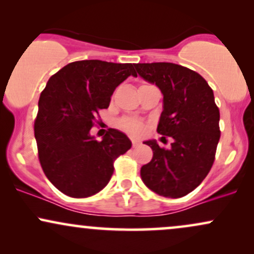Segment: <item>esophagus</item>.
I'll use <instances>...</instances> for the list:
<instances>
[{
    "label": "esophagus",
    "instance_id": "obj_1",
    "mask_svg": "<svg viewBox=\"0 0 254 254\" xmlns=\"http://www.w3.org/2000/svg\"><path fill=\"white\" fill-rule=\"evenodd\" d=\"M131 142H132V147H138V145L141 144V142L137 141V139H132V141H131Z\"/></svg>",
    "mask_w": 254,
    "mask_h": 254
}]
</instances>
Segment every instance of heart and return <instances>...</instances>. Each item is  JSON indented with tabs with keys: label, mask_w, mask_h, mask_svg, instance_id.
Listing matches in <instances>:
<instances>
[{
	"label": "heart",
	"mask_w": 254,
	"mask_h": 254,
	"mask_svg": "<svg viewBox=\"0 0 254 254\" xmlns=\"http://www.w3.org/2000/svg\"><path fill=\"white\" fill-rule=\"evenodd\" d=\"M118 125L122 130L133 137L143 136L145 135V132H147L148 130L147 123H143V122L135 118H122L121 121H119Z\"/></svg>",
	"instance_id": "obj_1"
}]
</instances>
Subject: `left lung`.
<instances>
[{"label": "left lung", "mask_w": 254, "mask_h": 254, "mask_svg": "<svg viewBox=\"0 0 254 254\" xmlns=\"http://www.w3.org/2000/svg\"><path fill=\"white\" fill-rule=\"evenodd\" d=\"M137 72L164 94L157 132L173 138L170 149L147 141L153 150L141 178L151 191L168 198L186 196L203 182L220 141V110L214 92L196 71L168 62L137 63Z\"/></svg>", "instance_id": "left-lung-1"}]
</instances>
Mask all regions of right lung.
<instances>
[{
  "instance_id": "1",
  "label": "right lung",
  "mask_w": 254,
  "mask_h": 254,
  "mask_svg": "<svg viewBox=\"0 0 254 254\" xmlns=\"http://www.w3.org/2000/svg\"><path fill=\"white\" fill-rule=\"evenodd\" d=\"M135 64L99 60L71 62L52 75L40 94L34 121L38 159L55 188L66 196L84 198L101 191L113 164L131 148L127 135L109 129L103 141L89 135L99 111L110 106L116 87Z\"/></svg>"
}]
</instances>
